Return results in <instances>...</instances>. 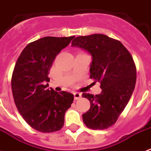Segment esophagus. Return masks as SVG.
I'll list each match as a JSON object with an SVG mask.
<instances>
[{"mask_svg": "<svg viewBox=\"0 0 151 151\" xmlns=\"http://www.w3.org/2000/svg\"><path fill=\"white\" fill-rule=\"evenodd\" d=\"M73 96H74V99L77 100V99H80L81 97V93H80V92H74L73 93Z\"/></svg>", "mask_w": 151, "mask_h": 151, "instance_id": "34e87169", "label": "esophagus"}]
</instances>
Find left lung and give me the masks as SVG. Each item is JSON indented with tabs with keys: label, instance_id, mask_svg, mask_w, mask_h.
<instances>
[{
	"label": "left lung",
	"instance_id": "obj_1",
	"mask_svg": "<svg viewBox=\"0 0 151 151\" xmlns=\"http://www.w3.org/2000/svg\"><path fill=\"white\" fill-rule=\"evenodd\" d=\"M71 46L92 56L90 78L100 82V94L83 93L91 106L82 114L85 125L92 129H107L117 122L131 98L136 81V69L131 54L119 41L96 34L77 37Z\"/></svg>",
	"mask_w": 151,
	"mask_h": 151
}]
</instances>
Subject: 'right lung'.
Returning a JSON list of instances; mask_svg holds the SVG:
<instances>
[{"label":"right lung","mask_w":151,"mask_h":151,"mask_svg":"<svg viewBox=\"0 0 151 151\" xmlns=\"http://www.w3.org/2000/svg\"><path fill=\"white\" fill-rule=\"evenodd\" d=\"M74 37H45L28 44L18 58L12 78L15 106L23 119L37 131L53 132L64 124L73 101L67 92L48 89V71L56 55Z\"/></svg>","instance_id":"right-lung-1"}]
</instances>
